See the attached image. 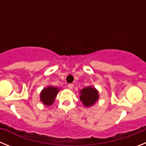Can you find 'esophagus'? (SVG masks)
Returning <instances> with one entry per match:
<instances>
[{
    "label": "esophagus",
    "mask_w": 146,
    "mask_h": 146,
    "mask_svg": "<svg viewBox=\"0 0 146 146\" xmlns=\"http://www.w3.org/2000/svg\"><path fill=\"white\" fill-rule=\"evenodd\" d=\"M68 88H69V89H72L74 88V85L72 84V83H70V84L68 85Z\"/></svg>",
    "instance_id": "obj_1"
}]
</instances>
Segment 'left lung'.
<instances>
[{"label": "left lung", "mask_w": 146, "mask_h": 146, "mask_svg": "<svg viewBox=\"0 0 146 146\" xmlns=\"http://www.w3.org/2000/svg\"><path fill=\"white\" fill-rule=\"evenodd\" d=\"M80 99L86 107H90L98 100V91L92 87H87L80 91Z\"/></svg>", "instance_id": "obj_1"}]
</instances>
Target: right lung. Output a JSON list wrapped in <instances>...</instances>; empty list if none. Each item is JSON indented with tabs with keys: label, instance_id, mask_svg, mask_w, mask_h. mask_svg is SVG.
<instances>
[{
	"label": "right lung",
	"instance_id": "add662e5",
	"mask_svg": "<svg viewBox=\"0 0 146 146\" xmlns=\"http://www.w3.org/2000/svg\"><path fill=\"white\" fill-rule=\"evenodd\" d=\"M58 91V88L52 87V86L44 88L43 91L41 93V95H40L41 101L45 105L50 106L54 102L55 96H56Z\"/></svg>",
	"mask_w": 146,
	"mask_h": 146
}]
</instances>
